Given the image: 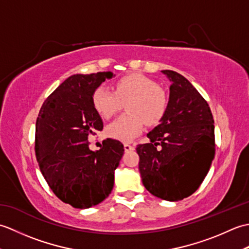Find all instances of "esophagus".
<instances>
[{
	"label": "esophagus",
	"mask_w": 249,
	"mask_h": 249,
	"mask_svg": "<svg viewBox=\"0 0 249 249\" xmlns=\"http://www.w3.org/2000/svg\"><path fill=\"white\" fill-rule=\"evenodd\" d=\"M124 150H125L126 152L134 151V150H135V146H134V145H130V144H128V143H125V144H124Z\"/></svg>",
	"instance_id": "1"
}]
</instances>
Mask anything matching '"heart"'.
I'll return each instance as SVG.
<instances>
[{"mask_svg":"<svg viewBox=\"0 0 249 249\" xmlns=\"http://www.w3.org/2000/svg\"><path fill=\"white\" fill-rule=\"evenodd\" d=\"M92 102L104 119L112 118L126 104L128 113L110 123L106 131L111 138L129 142L143 130L145 123H160L167 112L169 99L167 92L154 80L131 73L114 83V92L105 87L95 89Z\"/></svg>","mask_w":249,"mask_h":249,"instance_id":"obj_1","label":"heart"}]
</instances>
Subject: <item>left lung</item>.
<instances>
[{"instance_id":"8db88e82","label":"left lung","mask_w":249,"mask_h":249,"mask_svg":"<svg viewBox=\"0 0 249 249\" xmlns=\"http://www.w3.org/2000/svg\"><path fill=\"white\" fill-rule=\"evenodd\" d=\"M171 81L167 112L139 144L142 183L157 198L178 201L193 195L215 156L214 120L206 100L184 76L161 71ZM160 145V149L157 145Z\"/></svg>"}]
</instances>
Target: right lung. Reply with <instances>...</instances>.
Wrapping results in <instances>:
<instances>
[{
	"instance_id": "1",
	"label": "right lung",
	"mask_w": 249,
	"mask_h": 249,
	"mask_svg": "<svg viewBox=\"0 0 249 249\" xmlns=\"http://www.w3.org/2000/svg\"><path fill=\"white\" fill-rule=\"evenodd\" d=\"M112 77L103 71L67 78L45 100L36 121L40 171L56 197L76 209H89L108 197L124 154V145L114 139L104 140L98 151L89 147V136L104 128L93 94Z\"/></svg>"
}]
</instances>
